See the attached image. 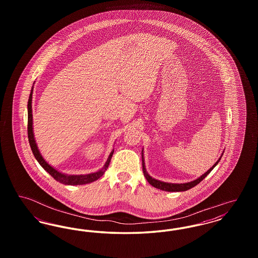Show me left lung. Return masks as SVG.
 <instances>
[{"instance_id":"1","label":"left lung","mask_w":258,"mask_h":258,"mask_svg":"<svg viewBox=\"0 0 258 258\" xmlns=\"http://www.w3.org/2000/svg\"><path fill=\"white\" fill-rule=\"evenodd\" d=\"M222 157V156H221ZM220 158V160L221 159ZM220 160H218L210 169L206 173H204L202 176H200L198 179L192 181V182H189V183H184V184H169V183H164V182H160L158 181L154 178H152L150 175H148L146 169H145V164H144V160H143V156H142V165H143V173H144V176L145 178L147 179L149 184H152L153 186L161 189V190H165V191H184V190H187L194 186H196L197 184H199L207 175H208L210 172L212 171L214 169V167L219 163Z\"/></svg>"}]
</instances>
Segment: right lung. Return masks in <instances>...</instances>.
Returning <instances> with one entry per match:
<instances>
[{
  "label": "right lung",
  "mask_w": 258,
  "mask_h": 258,
  "mask_svg": "<svg viewBox=\"0 0 258 258\" xmlns=\"http://www.w3.org/2000/svg\"><path fill=\"white\" fill-rule=\"evenodd\" d=\"M32 95H33V88L29 97V100H28V138H29V143L31 149L33 151V154L35 156V158L37 159V161L39 162V164L49 173L50 175L58 182H60L61 184H73V185H76V184H84L92 183L96 180H98V178H100L105 170L107 169L109 163H110L111 158L112 155L114 153V151L111 152L109 155V158L106 161L104 167L99 170V171L96 172V173H91V174H87V175H66L62 174L61 172L57 171L56 169H54L52 166H50L49 164L44 160V159L41 157V155L39 154V151L37 149L35 138H34V134H33V115H32Z\"/></svg>",
  "instance_id": "1"
}]
</instances>
